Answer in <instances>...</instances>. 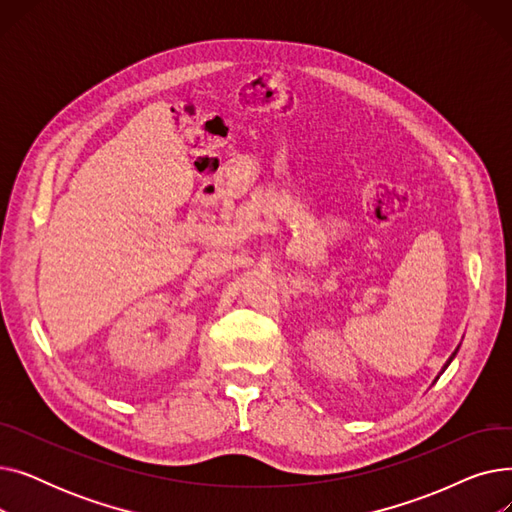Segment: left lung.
<instances>
[{"label":"left lung","instance_id":"left-lung-1","mask_svg":"<svg viewBox=\"0 0 512 512\" xmlns=\"http://www.w3.org/2000/svg\"><path fill=\"white\" fill-rule=\"evenodd\" d=\"M456 353H459V348H456V351H454V353H452V355H450V357H448V361H446V363H444V367H442V371H440V373H444V371H446V367H448V365H450V363H452V359H454V357H456ZM438 378H440V375H438ZM438 378H436V380H438ZM436 380H434V382H436Z\"/></svg>","mask_w":512,"mask_h":512}]
</instances>
